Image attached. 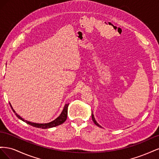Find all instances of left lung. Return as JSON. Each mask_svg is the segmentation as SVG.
<instances>
[{
  "instance_id": "1",
  "label": "left lung",
  "mask_w": 159,
  "mask_h": 159,
  "mask_svg": "<svg viewBox=\"0 0 159 159\" xmlns=\"http://www.w3.org/2000/svg\"><path fill=\"white\" fill-rule=\"evenodd\" d=\"M91 117H92V120H93V123L96 125L97 126H98V127H102V126L101 125H99L98 123V122L95 121V117H94V115H93V114L91 113Z\"/></svg>"
}]
</instances>
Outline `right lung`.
I'll return each mask as SVG.
<instances>
[{"label":"right lung","instance_id":"obj_1","mask_svg":"<svg viewBox=\"0 0 159 159\" xmlns=\"http://www.w3.org/2000/svg\"><path fill=\"white\" fill-rule=\"evenodd\" d=\"M11 107L12 109V111H14V113H15V115H16V117L21 119L22 121H23L24 122L26 123L27 124H29L30 125H32L33 127H35L37 128H40V129H48V128H52V127H56V126H58L62 124L63 123H64L66 121V120L67 119V115H68V104H66L65 106L63 109V111H62V112L61 113V114L60 115V116L58 117H57L55 120L54 121H52L50 123H32L30 121H28L26 120L22 119L20 116H19V115L15 112V111H14L12 108V107L11 106Z\"/></svg>","mask_w":159,"mask_h":159}]
</instances>
